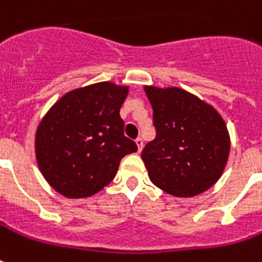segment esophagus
I'll use <instances>...</instances> for the list:
<instances>
[{
	"label": "esophagus",
	"instance_id": "esophagus-1",
	"mask_svg": "<svg viewBox=\"0 0 262 262\" xmlns=\"http://www.w3.org/2000/svg\"><path fill=\"white\" fill-rule=\"evenodd\" d=\"M136 145H137V149H139V152L143 149L144 143H143V139H141V137H137V139H136Z\"/></svg>",
	"mask_w": 262,
	"mask_h": 262
}]
</instances>
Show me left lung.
<instances>
[{
	"instance_id": "8db88e82",
	"label": "left lung",
	"mask_w": 262,
	"mask_h": 262,
	"mask_svg": "<svg viewBox=\"0 0 262 262\" xmlns=\"http://www.w3.org/2000/svg\"><path fill=\"white\" fill-rule=\"evenodd\" d=\"M156 137L141 152L154 185L175 197H193L213 186L230 154L227 125L217 111L177 87L145 85Z\"/></svg>"
}]
</instances>
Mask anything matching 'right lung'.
<instances>
[{
	"instance_id": "obj_1",
	"label": "right lung",
	"mask_w": 262,
	"mask_h": 262,
	"mask_svg": "<svg viewBox=\"0 0 262 262\" xmlns=\"http://www.w3.org/2000/svg\"><path fill=\"white\" fill-rule=\"evenodd\" d=\"M129 87L91 84L68 92L39 123L35 154L49 185L68 199H84L114 179L119 162L137 151L123 136L119 110Z\"/></svg>"
}]
</instances>
